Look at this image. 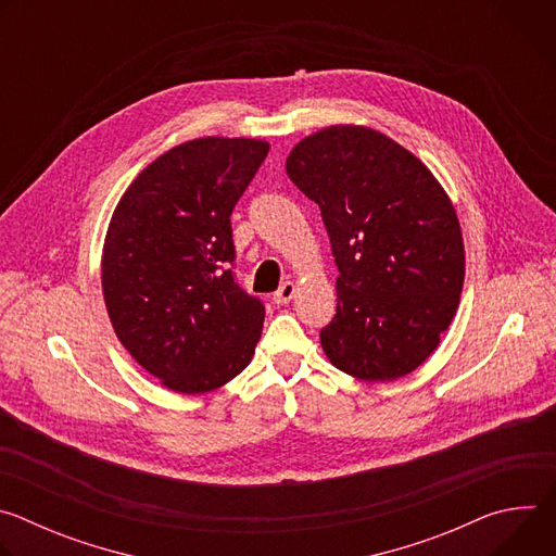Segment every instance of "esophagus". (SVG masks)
Here are the masks:
<instances>
[{"label": "esophagus", "mask_w": 556, "mask_h": 556, "mask_svg": "<svg viewBox=\"0 0 556 556\" xmlns=\"http://www.w3.org/2000/svg\"><path fill=\"white\" fill-rule=\"evenodd\" d=\"M294 294H296V283H292V281H286L277 292H275V296H273V301L277 303V305H286V303H290L292 299H294Z\"/></svg>", "instance_id": "esophagus-1"}]
</instances>
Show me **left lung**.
I'll return each instance as SVG.
<instances>
[{
  "mask_svg": "<svg viewBox=\"0 0 556 556\" xmlns=\"http://www.w3.org/2000/svg\"><path fill=\"white\" fill-rule=\"evenodd\" d=\"M288 178L319 204L339 266L330 363L367 382L412 374L459 305L464 240L451 198L409 149L365 125L299 140Z\"/></svg>",
  "mask_w": 556,
  "mask_h": 556,
  "instance_id": "obj_1",
  "label": "left lung"
}]
</instances>
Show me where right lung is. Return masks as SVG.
<instances>
[{
	"label": "right lung",
	"instance_id": "right-lung-1",
	"mask_svg": "<svg viewBox=\"0 0 556 556\" xmlns=\"http://www.w3.org/2000/svg\"><path fill=\"white\" fill-rule=\"evenodd\" d=\"M257 138L204 136L147 165L118 200L101 257L112 328L176 393L213 391L251 363L264 303L235 283L230 213L268 155Z\"/></svg>",
	"mask_w": 556,
	"mask_h": 556
}]
</instances>
